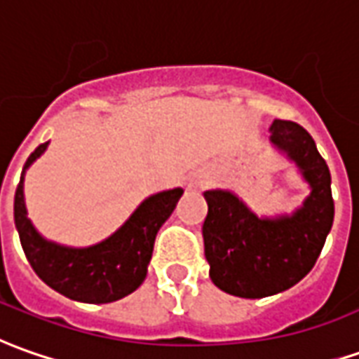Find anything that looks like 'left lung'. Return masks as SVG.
Returning a JSON list of instances; mask_svg holds the SVG:
<instances>
[{"label": "left lung", "mask_w": 359, "mask_h": 359, "mask_svg": "<svg viewBox=\"0 0 359 359\" xmlns=\"http://www.w3.org/2000/svg\"><path fill=\"white\" fill-rule=\"evenodd\" d=\"M271 141L291 157L311 184V196L291 218L262 220L224 190H208L202 226L210 279L228 294L263 299L291 289L314 267L334 222L330 170L311 133L275 119Z\"/></svg>", "instance_id": "obj_1"}]
</instances>
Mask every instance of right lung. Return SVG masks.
Listing matches in <instances>:
<instances>
[{
  "instance_id": "1",
  "label": "right lung",
  "mask_w": 359,
  "mask_h": 359,
  "mask_svg": "<svg viewBox=\"0 0 359 359\" xmlns=\"http://www.w3.org/2000/svg\"><path fill=\"white\" fill-rule=\"evenodd\" d=\"M48 141L27 159L25 169L43 153ZM15 190V226L33 271L60 294L80 302H114L128 297L147 275L155 236L169 218L182 189L147 198L111 238L86 250L62 248L43 240L27 218L23 179Z\"/></svg>"
}]
</instances>
